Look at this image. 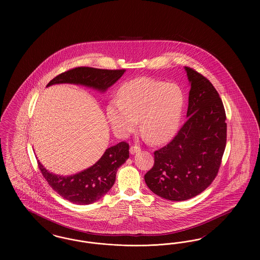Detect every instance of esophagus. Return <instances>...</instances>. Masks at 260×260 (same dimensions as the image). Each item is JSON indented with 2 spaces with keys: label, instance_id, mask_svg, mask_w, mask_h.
Instances as JSON below:
<instances>
[{
  "label": "esophagus",
  "instance_id": "esophagus-1",
  "mask_svg": "<svg viewBox=\"0 0 260 260\" xmlns=\"http://www.w3.org/2000/svg\"><path fill=\"white\" fill-rule=\"evenodd\" d=\"M140 150H141V148H140V146H139V145H137V144H134V145H132V146H131L129 152H131V154H136L137 152H139Z\"/></svg>",
  "mask_w": 260,
  "mask_h": 260
}]
</instances>
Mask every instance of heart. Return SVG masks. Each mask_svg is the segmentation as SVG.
I'll return each instance as SVG.
<instances>
[{
  "mask_svg": "<svg viewBox=\"0 0 260 260\" xmlns=\"http://www.w3.org/2000/svg\"><path fill=\"white\" fill-rule=\"evenodd\" d=\"M183 109L179 87L150 78H137L125 83L107 106L113 129L126 136L140 120L142 133L152 143H164L176 133Z\"/></svg>",
  "mask_w": 260,
  "mask_h": 260,
  "instance_id": "obj_1",
  "label": "heart"
}]
</instances>
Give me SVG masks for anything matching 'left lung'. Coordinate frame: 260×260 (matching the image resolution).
<instances>
[{"label":"left lung","mask_w":260,"mask_h":260,"mask_svg":"<svg viewBox=\"0 0 260 260\" xmlns=\"http://www.w3.org/2000/svg\"><path fill=\"white\" fill-rule=\"evenodd\" d=\"M191 88L187 121L176 136L154 152L144 175L149 189L170 201H185L205 191L216 177L226 147L227 124L222 100L210 81L185 67Z\"/></svg>","instance_id":"1"}]
</instances>
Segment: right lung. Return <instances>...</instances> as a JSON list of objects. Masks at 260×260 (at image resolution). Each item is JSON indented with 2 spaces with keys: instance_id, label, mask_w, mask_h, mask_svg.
<instances>
[{
  "instance_id": "obj_1",
  "label": "right lung",
  "mask_w": 260,
  "mask_h": 260,
  "mask_svg": "<svg viewBox=\"0 0 260 260\" xmlns=\"http://www.w3.org/2000/svg\"><path fill=\"white\" fill-rule=\"evenodd\" d=\"M125 72L124 69L108 70L92 67H76L53 78L47 87L54 84H80L106 90ZM129 145L122 141L107 149L92 167L71 176H59L49 173L38 161V167L49 185L62 198L77 205L92 204L102 198L115 182L116 173L129 157Z\"/></svg>"
}]
</instances>
